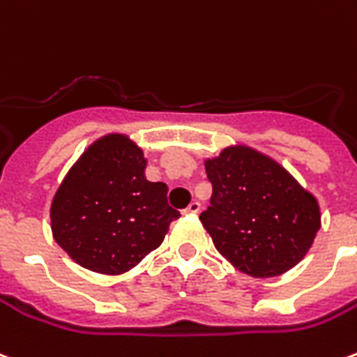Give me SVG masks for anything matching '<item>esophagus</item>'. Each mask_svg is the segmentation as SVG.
<instances>
[{"label":"esophagus","instance_id":"esophagus-1","mask_svg":"<svg viewBox=\"0 0 357 357\" xmlns=\"http://www.w3.org/2000/svg\"><path fill=\"white\" fill-rule=\"evenodd\" d=\"M199 211H201V204L197 203V201H193V203L189 204V206L185 208V213L189 214H199Z\"/></svg>","mask_w":357,"mask_h":357}]
</instances>
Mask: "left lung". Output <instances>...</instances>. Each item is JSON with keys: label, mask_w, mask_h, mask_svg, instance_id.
I'll return each mask as SVG.
<instances>
[{"label": "left lung", "mask_w": 357, "mask_h": 357, "mask_svg": "<svg viewBox=\"0 0 357 357\" xmlns=\"http://www.w3.org/2000/svg\"><path fill=\"white\" fill-rule=\"evenodd\" d=\"M204 170L213 197L199 218L231 265L271 278L300 263L321 228V213L290 172L241 144L208 158Z\"/></svg>", "instance_id": "left-lung-1"}]
</instances>
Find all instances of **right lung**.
Segmentation results:
<instances>
[{
	"label": "right lung",
	"mask_w": 357,
	"mask_h": 357,
	"mask_svg": "<svg viewBox=\"0 0 357 357\" xmlns=\"http://www.w3.org/2000/svg\"><path fill=\"white\" fill-rule=\"evenodd\" d=\"M143 151L112 133L92 143L67 172L52 201L57 245L89 271L121 274L160 245L179 218L168 187L144 178Z\"/></svg>",
	"instance_id": "right-lung-1"
}]
</instances>
